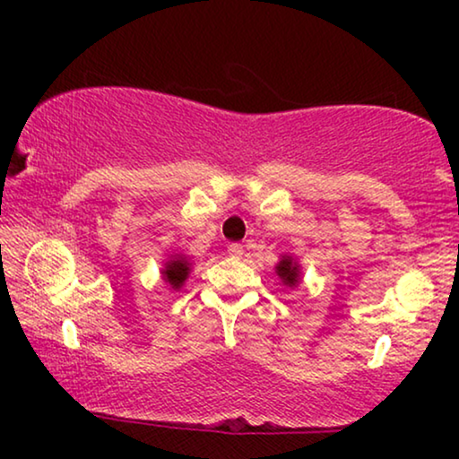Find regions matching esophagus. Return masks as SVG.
<instances>
[{
	"instance_id": "1",
	"label": "esophagus",
	"mask_w": 459,
	"mask_h": 459,
	"mask_svg": "<svg viewBox=\"0 0 459 459\" xmlns=\"http://www.w3.org/2000/svg\"><path fill=\"white\" fill-rule=\"evenodd\" d=\"M228 255L231 256V259H240V256L244 255L242 244H230V247H228Z\"/></svg>"
}]
</instances>
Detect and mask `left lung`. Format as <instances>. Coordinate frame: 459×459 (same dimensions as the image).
Segmentation results:
<instances>
[{
  "instance_id": "1",
  "label": "left lung",
  "mask_w": 459,
  "mask_h": 459,
  "mask_svg": "<svg viewBox=\"0 0 459 459\" xmlns=\"http://www.w3.org/2000/svg\"><path fill=\"white\" fill-rule=\"evenodd\" d=\"M275 275L281 280L286 288H297L303 280V272H300V263L294 259L292 255H281L280 261L275 263Z\"/></svg>"
}]
</instances>
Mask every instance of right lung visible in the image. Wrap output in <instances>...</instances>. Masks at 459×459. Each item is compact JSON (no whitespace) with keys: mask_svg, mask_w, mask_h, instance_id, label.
<instances>
[{"mask_svg":"<svg viewBox=\"0 0 459 459\" xmlns=\"http://www.w3.org/2000/svg\"><path fill=\"white\" fill-rule=\"evenodd\" d=\"M190 272H192L190 256L175 253L171 256H167V261L162 263L160 278L169 286V290L178 292V290H181V286L186 284V280L190 278Z\"/></svg>","mask_w":459,"mask_h":459,"instance_id":"add662e5","label":"right lung"}]
</instances>
